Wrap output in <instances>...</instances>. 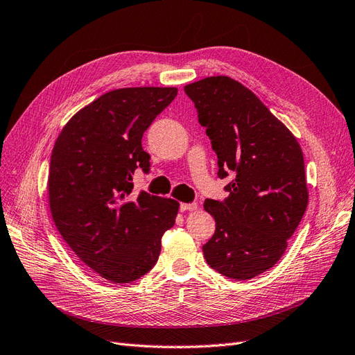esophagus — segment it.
<instances>
[{
	"mask_svg": "<svg viewBox=\"0 0 355 355\" xmlns=\"http://www.w3.org/2000/svg\"><path fill=\"white\" fill-rule=\"evenodd\" d=\"M180 211H192L197 210V202H180Z\"/></svg>",
	"mask_w": 355,
	"mask_h": 355,
	"instance_id": "esophagus-1",
	"label": "esophagus"
}]
</instances>
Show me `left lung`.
<instances>
[{"mask_svg": "<svg viewBox=\"0 0 355 355\" xmlns=\"http://www.w3.org/2000/svg\"><path fill=\"white\" fill-rule=\"evenodd\" d=\"M198 123L218 155V176H231L228 197L207 198L216 220L202 245L207 263L232 280H249L272 268L308 204L304 155L295 136L249 89L230 77L185 85Z\"/></svg>", "mask_w": 355, "mask_h": 355, "instance_id": "obj_1", "label": "left lung"}]
</instances>
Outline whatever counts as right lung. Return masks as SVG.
Listing matches in <instances>:
<instances>
[{
    "instance_id": "add662e5",
    "label": "right lung",
    "mask_w": 355,
    "mask_h": 355,
    "mask_svg": "<svg viewBox=\"0 0 355 355\" xmlns=\"http://www.w3.org/2000/svg\"><path fill=\"white\" fill-rule=\"evenodd\" d=\"M176 94L175 87L105 93L71 118L53 148V220L73 253L108 282L130 283L151 271L161 237L175 225L179 202L135 196L132 176L149 171L142 136Z\"/></svg>"
}]
</instances>
